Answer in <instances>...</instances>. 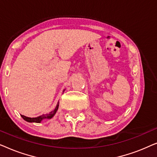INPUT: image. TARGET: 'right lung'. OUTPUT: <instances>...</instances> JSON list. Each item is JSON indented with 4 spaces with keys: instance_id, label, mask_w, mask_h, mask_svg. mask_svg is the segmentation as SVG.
<instances>
[{
    "instance_id": "1",
    "label": "right lung",
    "mask_w": 157,
    "mask_h": 157,
    "mask_svg": "<svg viewBox=\"0 0 157 157\" xmlns=\"http://www.w3.org/2000/svg\"><path fill=\"white\" fill-rule=\"evenodd\" d=\"M63 91H64V90H63ZM59 103L58 102V104L56 105V106L54 110L52 111L51 112H50L49 113H46V114H43L41 116H39V117H38L30 118V117H25V116H23V115H21V117H22L23 119L25 120V121H26L28 122H31H31H35V123H40V122L44 119H51V118H52L53 116L55 115V113H56L58 109H59Z\"/></svg>"
}]
</instances>
